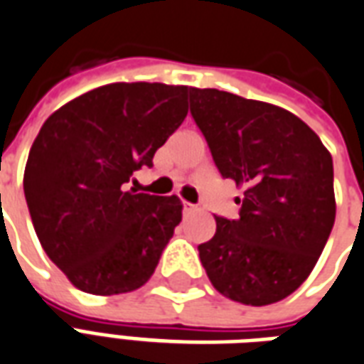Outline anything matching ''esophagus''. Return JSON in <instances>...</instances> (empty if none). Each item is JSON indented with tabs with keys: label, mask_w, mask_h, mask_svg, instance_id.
Masks as SVG:
<instances>
[{
	"label": "esophagus",
	"mask_w": 364,
	"mask_h": 364,
	"mask_svg": "<svg viewBox=\"0 0 364 364\" xmlns=\"http://www.w3.org/2000/svg\"><path fill=\"white\" fill-rule=\"evenodd\" d=\"M196 205H193V203H188V201H182V213H184V217L186 215H192L193 211H196Z\"/></svg>",
	"instance_id": "1"
}]
</instances>
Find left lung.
Listing matches in <instances>:
<instances>
[{"instance_id":"obj_1","label":"left lung","mask_w":364,"mask_h":364,"mask_svg":"<svg viewBox=\"0 0 364 364\" xmlns=\"http://www.w3.org/2000/svg\"><path fill=\"white\" fill-rule=\"evenodd\" d=\"M190 112L223 178L244 190L238 219L215 215L198 246L213 287L264 306L301 287L336 221L333 163L320 137L279 106L190 89Z\"/></svg>"}]
</instances>
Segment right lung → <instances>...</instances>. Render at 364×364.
I'll list each match as a JSON object with an SVG mask.
<instances>
[{
    "mask_svg": "<svg viewBox=\"0 0 364 364\" xmlns=\"http://www.w3.org/2000/svg\"><path fill=\"white\" fill-rule=\"evenodd\" d=\"M190 87L112 83L63 105L41 127L25 168L36 237L91 294L145 285L182 219L176 196L126 192L188 114Z\"/></svg>",
    "mask_w": 364,
    "mask_h": 364,
    "instance_id": "add662e5",
    "label": "right lung"
}]
</instances>
